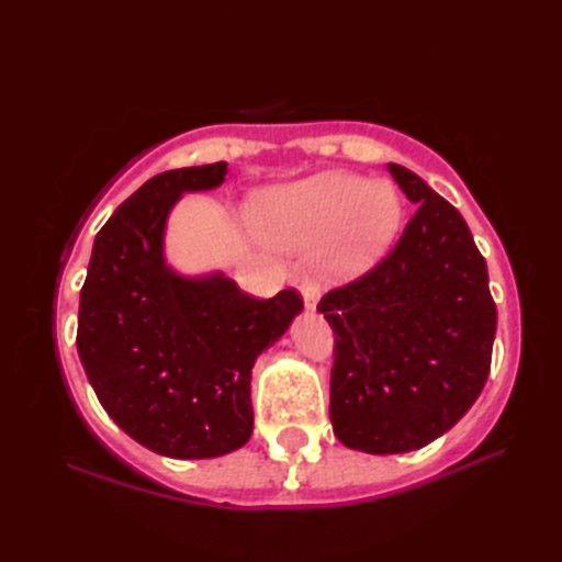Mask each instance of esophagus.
Instances as JSON below:
<instances>
[{
	"label": "esophagus",
	"instance_id": "obj_1",
	"mask_svg": "<svg viewBox=\"0 0 562 562\" xmlns=\"http://www.w3.org/2000/svg\"><path fill=\"white\" fill-rule=\"evenodd\" d=\"M302 296H304V304H306V308L308 312H316V306H318V292H316V288L314 284H302Z\"/></svg>",
	"mask_w": 562,
	"mask_h": 562
}]
</instances>
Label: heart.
I'll use <instances>...</instances> for the list:
<instances>
[{
    "label": "heart",
    "mask_w": 562,
    "mask_h": 562,
    "mask_svg": "<svg viewBox=\"0 0 562 562\" xmlns=\"http://www.w3.org/2000/svg\"><path fill=\"white\" fill-rule=\"evenodd\" d=\"M268 244L304 250L318 244L316 266L328 280H355L386 254L401 224V198L386 181L345 171L268 188L250 205Z\"/></svg>",
    "instance_id": "obj_1"
}]
</instances>
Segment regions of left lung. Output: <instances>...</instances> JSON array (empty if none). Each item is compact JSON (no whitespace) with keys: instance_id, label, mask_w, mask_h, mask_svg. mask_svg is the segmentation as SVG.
Here are the masks:
<instances>
[{"instance_id":"8db88e82","label":"left lung","mask_w":562,"mask_h":562,"mask_svg":"<svg viewBox=\"0 0 562 562\" xmlns=\"http://www.w3.org/2000/svg\"><path fill=\"white\" fill-rule=\"evenodd\" d=\"M415 214L374 270L318 304L336 333L330 423L367 453L420 449L457 425L491 374L497 308L459 210L389 164Z\"/></svg>"}]
</instances>
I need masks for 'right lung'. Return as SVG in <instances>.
<instances>
[{"instance_id": "add662e5", "label": "right lung", "mask_w": 562, "mask_h": 562, "mask_svg": "<svg viewBox=\"0 0 562 562\" xmlns=\"http://www.w3.org/2000/svg\"><path fill=\"white\" fill-rule=\"evenodd\" d=\"M226 164L164 171L93 241L77 350L115 425L171 459H214L254 432L250 369L304 308L294 290L254 300L224 272L181 274L164 258L183 193L224 183Z\"/></svg>"}]
</instances>
